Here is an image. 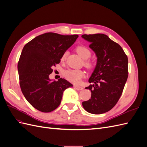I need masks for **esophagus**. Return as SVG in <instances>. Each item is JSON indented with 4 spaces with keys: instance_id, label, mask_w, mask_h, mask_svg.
Listing matches in <instances>:
<instances>
[{
    "instance_id": "34e87169",
    "label": "esophagus",
    "mask_w": 147,
    "mask_h": 147,
    "mask_svg": "<svg viewBox=\"0 0 147 147\" xmlns=\"http://www.w3.org/2000/svg\"><path fill=\"white\" fill-rule=\"evenodd\" d=\"M74 88L76 89V90H77L78 91H82L83 90V88L81 87V86H74Z\"/></svg>"
}]
</instances>
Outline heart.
Masks as SVG:
<instances>
[{"mask_svg": "<svg viewBox=\"0 0 147 147\" xmlns=\"http://www.w3.org/2000/svg\"><path fill=\"white\" fill-rule=\"evenodd\" d=\"M76 51L79 56L84 60V66L88 69L92 68V64L90 60H88L91 56V52L90 49L84 46H78L76 48ZM67 55V52L65 51L61 56V61H64L66 59ZM63 75L66 80L74 84L80 83L81 79L85 76L84 72L81 70H67L65 71Z\"/></svg>", "mask_w": 147, "mask_h": 147, "instance_id": "obj_1", "label": "heart"}]
</instances>
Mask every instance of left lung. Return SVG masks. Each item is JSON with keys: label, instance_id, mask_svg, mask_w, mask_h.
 <instances>
[{"label": "left lung", "instance_id": "1", "mask_svg": "<svg viewBox=\"0 0 147 147\" xmlns=\"http://www.w3.org/2000/svg\"><path fill=\"white\" fill-rule=\"evenodd\" d=\"M96 53L97 64L89 79L93 84L86 88L91 92V99L82 102L84 109L92 114L109 112L121 97L128 77V59L119 44L104 34H84Z\"/></svg>", "mask_w": 147, "mask_h": 147}]
</instances>
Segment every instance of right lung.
I'll return each mask as SVG.
<instances>
[{"label": "right lung", "mask_w": 147, "mask_h": 147, "mask_svg": "<svg viewBox=\"0 0 147 147\" xmlns=\"http://www.w3.org/2000/svg\"><path fill=\"white\" fill-rule=\"evenodd\" d=\"M78 37V35L48 32L24 47L18 63L20 84L25 98L35 109L42 112H52L60 105L64 91L73 86L64 78L51 81L49 75Z\"/></svg>", "instance_id": "obj_1"}]
</instances>
